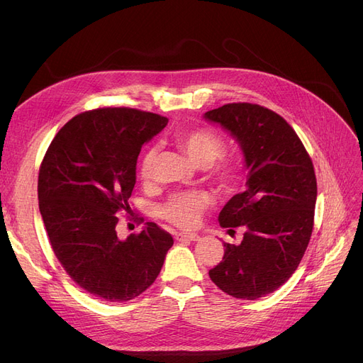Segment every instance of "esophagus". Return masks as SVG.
<instances>
[{"label":"esophagus","instance_id":"esophagus-1","mask_svg":"<svg viewBox=\"0 0 363 363\" xmlns=\"http://www.w3.org/2000/svg\"><path fill=\"white\" fill-rule=\"evenodd\" d=\"M177 239L179 240H192V242H196V240H200V236L196 233H179Z\"/></svg>","mask_w":363,"mask_h":363}]
</instances>
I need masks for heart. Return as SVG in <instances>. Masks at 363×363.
<instances>
[{"label": "heart", "instance_id": "b5f03b06", "mask_svg": "<svg viewBox=\"0 0 363 363\" xmlns=\"http://www.w3.org/2000/svg\"><path fill=\"white\" fill-rule=\"evenodd\" d=\"M180 147L186 151L189 159L200 168H211L212 164L224 155L225 142L218 133L212 130L196 128L191 131H184L179 138ZM159 148L151 145L145 150L144 156L140 159L139 172L142 180H151L152 172H155V164L157 160ZM219 180L225 186L233 184L236 182V168L233 164L225 163L221 164L216 171ZM211 200L206 194L201 192H182L175 194L164 203L162 207V216L167 221L182 228H191L196 225L204 208L208 206Z\"/></svg>", "mask_w": 363, "mask_h": 363}]
</instances>
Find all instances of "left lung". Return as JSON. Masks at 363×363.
<instances>
[{
  "mask_svg": "<svg viewBox=\"0 0 363 363\" xmlns=\"http://www.w3.org/2000/svg\"><path fill=\"white\" fill-rule=\"evenodd\" d=\"M203 118L232 136L244 156L247 189L219 212V225L239 245L224 242V257L208 271L223 292L257 300L277 291L300 265L313 228L316 179L312 160L294 128L276 112L233 103Z\"/></svg>",
  "mask_w": 363,
  "mask_h": 363,
  "instance_id": "left-lung-1",
  "label": "left lung"
}]
</instances>
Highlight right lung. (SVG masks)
<instances>
[{
    "label": "right lung",
    "instance_id": "right-lung-1",
    "mask_svg": "<svg viewBox=\"0 0 363 363\" xmlns=\"http://www.w3.org/2000/svg\"><path fill=\"white\" fill-rule=\"evenodd\" d=\"M168 124L156 113L107 107L74 116L52 139L39 171V211L68 276L111 303L136 298L163 267L174 239L155 223L119 239L140 148Z\"/></svg>",
    "mask_w": 363,
    "mask_h": 363
}]
</instances>
